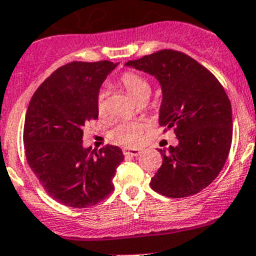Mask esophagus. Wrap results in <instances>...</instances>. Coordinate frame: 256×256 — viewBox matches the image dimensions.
I'll list each match as a JSON object with an SVG mask.
<instances>
[{
    "label": "esophagus",
    "mask_w": 256,
    "mask_h": 256,
    "mask_svg": "<svg viewBox=\"0 0 256 256\" xmlns=\"http://www.w3.org/2000/svg\"><path fill=\"white\" fill-rule=\"evenodd\" d=\"M122 152H124V155H128V156L141 155V150H138V148H124Z\"/></svg>",
    "instance_id": "esophagus-1"
}]
</instances>
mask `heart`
Returning <instances> with one entry per match:
<instances>
[{
  "instance_id": "b5f03b06",
  "label": "heart",
  "mask_w": 256,
  "mask_h": 256,
  "mask_svg": "<svg viewBox=\"0 0 256 256\" xmlns=\"http://www.w3.org/2000/svg\"><path fill=\"white\" fill-rule=\"evenodd\" d=\"M121 84L128 91V95L138 101L141 96L150 94V85L142 76L135 72H125L120 78ZM98 111L102 114L105 111V94L100 92L98 98ZM145 125L138 121H126V122L118 124L116 128H112L110 132L111 140L116 144L125 146H136L138 145L142 136V131Z\"/></svg>"
}]
</instances>
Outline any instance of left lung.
I'll list each match as a JSON object with an SVG mask.
<instances>
[{"mask_svg":"<svg viewBox=\"0 0 256 256\" xmlns=\"http://www.w3.org/2000/svg\"><path fill=\"white\" fill-rule=\"evenodd\" d=\"M126 66L154 76L162 91L158 124L172 128L178 144L160 151L162 165L150 186L168 198H188L222 171L232 138V104L208 68L182 52L161 50Z\"/></svg>","mask_w":256,"mask_h":256,"instance_id":"8db88e82","label":"left lung"}]
</instances>
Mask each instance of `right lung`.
Segmentation results:
<instances>
[{"label":"right lung","mask_w":256,"mask_h":256,"mask_svg":"<svg viewBox=\"0 0 256 256\" xmlns=\"http://www.w3.org/2000/svg\"><path fill=\"white\" fill-rule=\"evenodd\" d=\"M118 65L70 62L48 76L30 101L24 128L27 162L60 204L94 206L112 192L122 150L112 145L98 151L84 148L82 128L98 118V91Z\"/></svg>","instance_id":"right-lung-1"}]
</instances>
